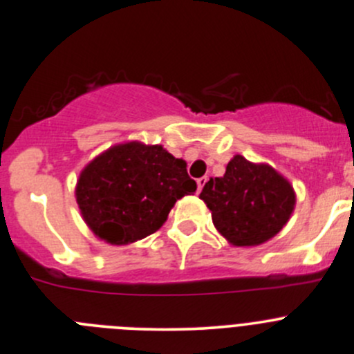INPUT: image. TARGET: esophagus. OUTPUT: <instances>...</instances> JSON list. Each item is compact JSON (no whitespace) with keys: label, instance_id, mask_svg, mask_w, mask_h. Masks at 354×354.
Returning <instances> with one entry per match:
<instances>
[{"label":"esophagus","instance_id":"34e87169","mask_svg":"<svg viewBox=\"0 0 354 354\" xmlns=\"http://www.w3.org/2000/svg\"><path fill=\"white\" fill-rule=\"evenodd\" d=\"M206 182H207V177H201V178H197V191H203V187L204 185H206Z\"/></svg>","mask_w":354,"mask_h":354}]
</instances>
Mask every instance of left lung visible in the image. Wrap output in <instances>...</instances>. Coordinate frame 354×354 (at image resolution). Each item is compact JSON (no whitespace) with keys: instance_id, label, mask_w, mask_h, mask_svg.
<instances>
[{"instance_id":"left-lung-1","label":"left lung","mask_w":354,"mask_h":354,"mask_svg":"<svg viewBox=\"0 0 354 354\" xmlns=\"http://www.w3.org/2000/svg\"><path fill=\"white\" fill-rule=\"evenodd\" d=\"M201 199L212 212L216 230L234 246L268 241L287 224L295 206L288 180L265 163L236 155L223 177L209 178Z\"/></svg>"}]
</instances>
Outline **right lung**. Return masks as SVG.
<instances>
[{
  "instance_id": "right-lung-1",
  "label": "right lung",
  "mask_w": 354,
  "mask_h": 354,
  "mask_svg": "<svg viewBox=\"0 0 354 354\" xmlns=\"http://www.w3.org/2000/svg\"><path fill=\"white\" fill-rule=\"evenodd\" d=\"M185 162L160 145L138 142L109 148L82 170L79 209L97 238L128 245L155 233L177 199L196 192Z\"/></svg>"
}]
</instances>
